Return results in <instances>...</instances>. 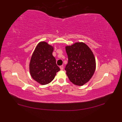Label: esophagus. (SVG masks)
Here are the masks:
<instances>
[{"instance_id":"esophagus-1","label":"esophagus","mask_w":122,"mask_h":122,"mask_svg":"<svg viewBox=\"0 0 122 122\" xmlns=\"http://www.w3.org/2000/svg\"><path fill=\"white\" fill-rule=\"evenodd\" d=\"M60 69H61V70H62L64 69V66H61L60 67Z\"/></svg>"}]
</instances>
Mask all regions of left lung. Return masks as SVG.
<instances>
[{"label":"left lung","mask_w":122,"mask_h":122,"mask_svg":"<svg viewBox=\"0 0 122 122\" xmlns=\"http://www.w3.org/2000/svg\"><path fill=\"white\" fill-rule=\"evenodd\" d=\"M65 48L68 57L66 74L74 84L82 86L89 81L95 71L96 64L94 53L83 42H76Z\"/></svg>","instance_id":"1"}]
</instances>
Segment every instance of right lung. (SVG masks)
<instances>
[{"instance_id": "obj_1", "label": "right lung", "mask_w": 122, "mask_h": 122, "mask_svg": "<svg viewBox=\"0 0 122 122\" xmlns=\"http://www.w3.org/2000/svg\"><path fill=\"white\" fill-rule=\"evenodd\" d=\"M54 48L46 42H40L33 52L29 62L32 78L42 85L51 82L60 69L53 56Z\"/></svg>"}]
</instances>
